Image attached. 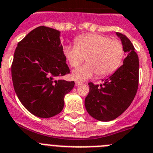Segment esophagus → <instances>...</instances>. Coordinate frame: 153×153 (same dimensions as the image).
Returning <instances> with one entry per match:
<instances>
[{
  "mask_svg": "<svg viewBox=\"0 0 153 153\" xmlns=\"http://www.w3.org/2000/svg\"><path fill=\"white\" fill-rule=\"evenodd\" d=\"M82 84V82H79V81H75V85L76 86H78Z\"/></svg>",
  "mask_w": 153,
  "mask_h": 153,
  "instance_id": "obj_1",
  "label": "esophagus"
}]
</instances>
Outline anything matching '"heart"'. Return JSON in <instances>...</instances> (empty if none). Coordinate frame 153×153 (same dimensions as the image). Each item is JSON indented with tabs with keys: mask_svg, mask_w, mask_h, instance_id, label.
Returning a JSON list of instances; mask_svg holds the SVG:
<instances>
[{
	"mask_svg": "<svg viewBox=\"0 0 153 153\" xmlns=\"http://www.w3.org/2000/svg\"><path fill=\"white\" fill-rule=\"evenodd\" d=\"M64 56L71 68L84 62L72 72L75 80H85L96 74L99 78L113 74L120 67L125 51L122 42L105 35L86 34L75 38V45L63 48Z\"/></svg>",
	"mask_w": 153,
	"mask_h": 153,
	"instance_id": "heart-1",
	"label": "heart"
}]
</instances>
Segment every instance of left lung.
Masks as SVG:
<instances>
[{
    "label": "left lung",
    "instance_id": "8db88e82",
    "mask_svg": "<svg viewBox=\"0 0 153 153\" xmlns=\"http://www.w3.org/2000/svg\"><path fill=\"white\" fill-rule=\"evenodd\" d=\"M127 57L123 65L100 85L89 82V92L85 100L87 111L94 119L108 122L126 111L135 98L139 86V57L126 35L117 32Z\"/></svg>",
    "mask_w": 153,
    "mask_h": 153
}]
</instances>
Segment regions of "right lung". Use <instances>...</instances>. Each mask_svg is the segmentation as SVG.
I'll return each instance as SVG.
<instances>
[{
    "instance_id": "obj_1",
    "label": "right lung",
    "mask_w": 153,
    "mask_h": 153,
    "mask_svg": "<svg viewBox=\"0 0 153 153\" xmlns=\"http://www.w3.org/2000/svg\"><path fill=\"white\" fill-rule=\"evenodd\" d=\"M60 32L40 26L18 42L11 65L13 85L26 109L40 118L60 113L64 98L75 82L61 77L70 73L63 54Z\"/></svg>"
}]
</instances>
